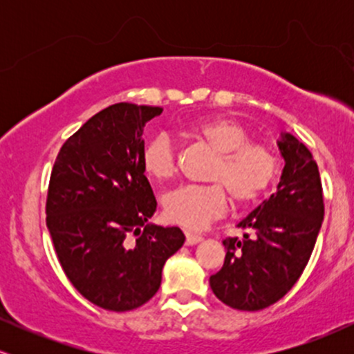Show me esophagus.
<instances>
[{"label":"esophagus","instance_id":"34e87169","mask_svg":"<svg viewBox=\"0 0 354 354\" xmlns=\"http://www.w3.org/2000/svg\"><path fill=\"white\" fill-rule=\"evenodd\" d=\"M201 241H203V236H200V234L186 233V245H188V246L198 245V243H201Z\"/></svg>","mask_w":354,"mask_h":354}]
</instances>
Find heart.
<instances>
[{"instance_id": "obj_1", "label": "heart", "mask_w": 354, "mask_h": 354, "mask_svg": "<svg viewBox=\"0 0 354 354\" xmlns=\"http://www.w3.org/2000/svg\"><path fill=\"white\" fill-rule=\"evenodd\" d=\"M191 136L216 154L208 173L211 185L180 186L163 196L165 216L186 228H203L225 213L228 194L243 206L254 203L273 185L278 160L270 148L250 143L245 126L228 118H211L189 128ZM141 166L154 181H166L176 171L171 136L160 133L141 151Z\"/></svg>"}]
</instances>
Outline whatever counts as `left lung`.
I'll return each mask as SVG.
<instances>
[{
  "label": "left lung",
  "instance_id": "8db88e82",
  "mask_svg": "<svg viewBox=\"0 0 354 354\" xmlns=\"http://www.w3.org/2000/svg\"><path fill=\"white\" fill-rule=\"evenodd\" d=\"M284 160L276 193L238 223L245 238H226L225 265L209 278L219 301L259 311L281 299L306 268L324 216L318 165L291 133H281Z\"/></svg>",
  "mask_w": 354,
  "mask_h": 354
}]
</instances>
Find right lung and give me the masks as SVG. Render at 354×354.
Instances as JSON below:
<instances>
[{
    "instance_id": "right-lung-1",
    "label": "right lung",
    "mask_w": 354,
    "mask_h": 354,
    "mask_svg": "<svg viewBox=\"0 0 354 354\" xmlns=\"http://www.w3.org/2000/svg\"><path fill=\"white\" fill-rule=\"evenodd\" d=\"M163 108L118 103L89 118L61 146L46 200V226L64 274L88 301L131 311L161 286L180 228L148 219L156 200L145 169V126Z\"/></svg>"
}]
</instances>
